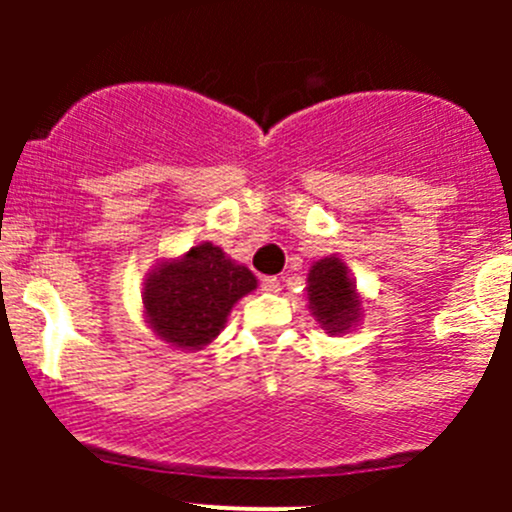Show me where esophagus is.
I'll return each instance as SVG.
<instances>
[{
	"instance_id": "esophagus-1",
	"label": "esophagus",
	"mask_w": 512,
	"mask_h": 512,
	"mask_svg": "<svg viewBox=\"0 0 512 512\" xmlns=\"http://www.w3.org/2000/svg\"><path fill=\"white\" fill-rule=\"evenodd\" d=\"M262 289H265V292H280L282 289V285H280V280H277V277H265V280H262Z\"/></svg>"
}]
</instances>
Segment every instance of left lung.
Returning a JSON list of instances; mask_svg holds the SVG:
<instances>
[{
	"mask_svg": "<svg viewBox=\"0 0 512 512\" xmlns=\"http://www.w3.org/2000/svg\"><path fill=\"white\" fill-rule=\"evenodd\" d=\"M307 299L314 319L327 334H344L359 322L361 299L347 265L339 257H324L307 275Z\"/></svg>",
	"mask_w": 512,
	"mask_h": 512,
	"instance_id": "obj_1",
	"label": "left lung"
}]
</instances>
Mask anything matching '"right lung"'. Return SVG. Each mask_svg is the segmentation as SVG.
I'll list each match as a JSON object with an SVG mask.
<instances>
[{"instance_id": "obj_1", "label": "right lung", "mask_w": 512, "mask_h": 512, "mask_svg": "<svg viewBox=\"0 0 512 512\" xmlns=\"http://www.w3.org/2000/svg\"><path fill=\"white\" fill-rule=\"evenodd\" d=\"M252 289L257 280L245 265L230 260L213 242H203L148 272L143 312L163 342L193 352L223 332L230 309Z\"/></svg>"}]
</instances>
